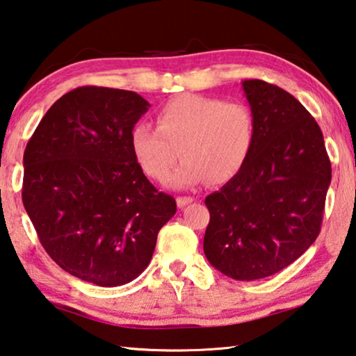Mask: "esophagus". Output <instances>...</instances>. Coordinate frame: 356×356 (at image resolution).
<instances>
[{"mask_svg":"<svg viewBox=\"0 0 356 356\" xmlns=\"http://www.w3.org/2000/svg\"><path fill=\"white\" fill-rule=\"evenodd\" d=\"M176 201H177V207L182 209L185 206H188V204H191L195 200H193V197H190V196H179Z\"/></svg>","mask_w":356,"mask_h":356,"instance_id":"obj_1","label":"esophagus"}]
</instances>
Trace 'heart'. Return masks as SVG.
Here are the masks:
<instances>
[{"mask_svg":"<svg viewBox=\"0 0 356 356\" xmlns=\"http://www.w3.org/2000/svg\"><path fill=\"white\" fill-rule=\"evenodd\" d=\"M130 149L149 177L165 179L184 156L168 185L190 188L210 179L225 184L243 170L256 141L250 108L237 102L185 94L156 113V129L138 122L130 130Z\"/></svg>","mask_w":356,"mask_h":356,"instance_id":"b5f03b06","label":"heart"}]
</instances>
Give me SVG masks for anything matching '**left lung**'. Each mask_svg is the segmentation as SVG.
<instances>
[{
    "label": "left lung",
    "instance_id": "obj_1",
    "mask_svg": "<svg viewBox=\"0 0 356 356\" xmlns=\"http://www.w3.org/2000/svg\"><path fill=\"white\" fill-rule=\"evenodd\" d=\"M256 124L243 170L206 197L204 254L237 281L281 272L321 232L331 165L322 130L300 102L275 84L242 81Z\"/></svg>",
    "mask_w": 356,
    "mask_h": 356
}]
</instances>
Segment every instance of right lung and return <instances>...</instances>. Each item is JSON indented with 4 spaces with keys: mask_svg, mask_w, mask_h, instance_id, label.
<instances>
[{
    "mask_svg": "<svg viewBox=\"0 0 356 356\" xmlns=\"http://www.w3.org/2000/svg\"><path fill=\"white\" fill-rule=\"evenodd\" d=\"M149 106L124 89L76 88L50 106L23 155V206L42 246L65 272L102 287L138 278L176 213L130 149Z\"/></svg>",
    "mask_w": 356,
    "mask_h": 356,
    "instance_id": "obj_1",
    "label": "right lung"
}]
</instances>
